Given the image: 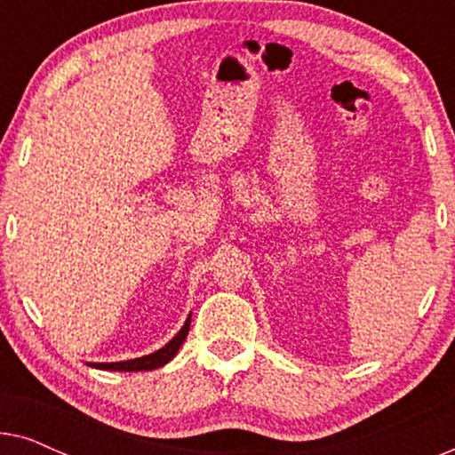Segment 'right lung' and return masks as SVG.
Masks as SVG:
<instances>
[{
    "label": "right lung",
    "mask_w": 455,
    "mask_h": 455,
    "mask_svg": "<svg viewBox=\"0 0 455 455\" xmlns=\"http://www.w3.org/2000/svg\"><path fill=\"white\" fill-rule=\"evenodd\" d=\"M190 316L192 315H188V319H186L182 329H180V331L173 335V338L167 341L164 347H159V350L147 354V356L132 358V360H122V363H89V366H92V369H101V371H124V372L159 369V366L170 363V360L178 354L180 346L184 344L186 335H188V331H190Z\"/></svg>",
    "instance_id": "1"
}]
</instances>
